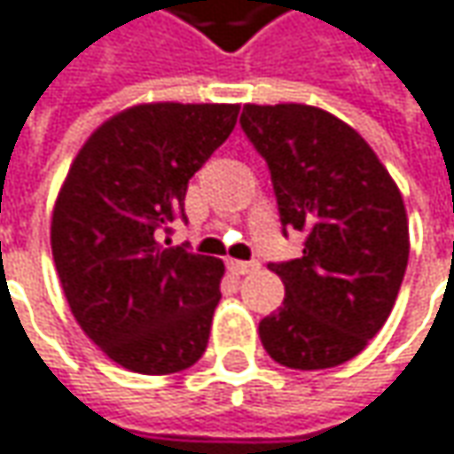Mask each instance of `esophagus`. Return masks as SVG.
<instances>
[{
  "mask_svg": "<svg viewBox=\"0 0 454 454\" xmlns=\"http://www.w3.org/2000/svg\"><path fill=\"white\" fill-rule=\"evenodd\" d=\"M256 270H259V264H256V262H239V259H236V262H228V272H231V275H236V278H239V275L256 272Z\"/></svg>",
  "mask_w": 454,
  "mask_h": 454,
  "instance_id": "esophagus-1",
  "label": "esophagus"
}]
</instances>
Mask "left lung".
I'll return each mask as SVG.
<instances>
[{
  "label": "left lung",
  "mask_w": 454,
  "mask_h": 454,
  "mask_svg": "<svg viewBox=\"0 0 454 454\" xmlns=\"http://www.w3.org/2000/svg\"><path fill=\"white\" fill-rule=\"evenodd\" d=\"M241 128L267 161L282 233L303 256L270 262L282 306L259 321L267 355L293 370L357 357L383 329L409 264L395 182L357 130L310 105H244Z\"/></svg>",
  "instance_id": "1"
}]
</instances>
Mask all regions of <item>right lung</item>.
I'll use <instances>...</instances> for the list:
<instances>
[{"mask_svg":"<svg viewBox=\"0 0 454 454\" xmlns=\"http://www.w3.org/2000/svg\"><path fill=\"white\" fill-rule=\"evenodd\" d=\"M239 105H138L99 125L56 200L51 247L74 318L125 370L169 375L200 360L223 262L161 233L187 221V184L231 136Z\"/></svg>","mask_w":454,"mask_h":454,"instance_id":"obj_1","label":"right lung"}]
</instances>
